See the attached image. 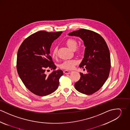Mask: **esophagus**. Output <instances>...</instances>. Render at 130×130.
<instances>
[{
    "instance_id": "esophagus-1",
    "label": "esophagus",
    "mask_w": 130,
    "mask_h": 130,
    "mask_svg": "<svg viewBox=\"0 0 130 130\" xmlns=\"http://www.w3.org/2000/svg\"><path fill=\"white\" fill-rule=\"evenodd\" d=\"M72 72V71H68V70H64L63 72V73L66 74H71Z\"/></svg>"
}]
</instances>
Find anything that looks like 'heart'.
<instances>
[{
	"label": "heart",
	"instance_id": "obj_1",
	"mask_svg": "<svg viewBox=\"0 0 130 130\" xmlns=\"http://www.w3.org/2000/svg\"><path fill=\"white\" fill-rule=\"evenodd\" d=\"M66 44L72 50L74 51L77 47V42L73 39H69L66 41ZM57 47H55L52 52V56L53 57H55L57 54ZM77 61L76 60L72 59L68 60L63 61L61 64L60 67L66 70H72L74 69L75 66L77 64Z\"/></svg>",
	"mask_w": 130,
	"mask_h": 130
}]
</instances>
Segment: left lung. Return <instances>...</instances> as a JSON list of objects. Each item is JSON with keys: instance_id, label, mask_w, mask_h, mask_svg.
I'll return each mask as SVG.
<instances>
[{"instance_id": "8db88e82", "label": "left lung", "mask_w": 130, "mask_h": 130, "mask_svg": "<svg viewBox=\"0 0 130 130\" xmlns=\"http://www.w3.org/2000/svg\"><path fill=\"white\" fill-rule=\"evenodd\" d=\"M69 36L81 38L86 46L84 57L79 67L86 68L88 73H80V79L74 84V87L80 93L92 94L102 88L109 77L111 69L109 49L103 37L92 30L82 28Z\"/></svg>"}]
</instances>
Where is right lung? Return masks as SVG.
<instances>
[{"label":"right lung","mask_w":130,"mask_h":130,"mask_svg":"<svg viewBox=\"0 0 130 130\" xmlns=\"http://www.w3.org/2000/svg\"><path fill=\"white\" fill-rule=\"evenodd\" d=\"M62 32L38 31L25 38L19 48L17 62L18 74L26 88L37 95H48L58 87L63 72L54 71L46 74L45 70L56 68L50 55V48Z\"/></svg>","instance_id":"1"}]
</instances>
